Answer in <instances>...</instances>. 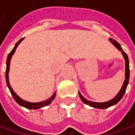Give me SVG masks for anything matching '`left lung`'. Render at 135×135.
<instances>
[{
    "label": "left lung",
    "instance_id": "8db88e82",
    "mask_svg": "<svg viewBox=\"0 0 135 135\" xmlns=\"http://www.w3.org/2000/svg\"><path fill=\"white\" fill-rule=\"evenodd\" d=\"M110 42L116 48H117L119 51H120L122 52V55H123V58L125 59V62H126V71H125V80L123 83V85H122L121 89L119 90V91L118 92L117 95L115 96L113 98H112L111 100L110 101H106V102H94V101H88L87 99H86L82 95L80 94V92L79 91V95L80 97L81 100L82 101L86 104L87 105H89L90 107H92L94 108H98V109H106L110 107L113 106L115 104H117L119 101L122 99V98L124 95L126 90V88H127L128 84V80H129V76H130V70H129V61H128V58L127 54L123 51V49H122L121 46L119 45V44L115 40L110 38L109 39Z\"/></svg>",
    "mask_w": 135,
    "mask_h": 135
}]
</instances>
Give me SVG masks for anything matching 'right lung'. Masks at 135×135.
Instances as JSON below:
<instances>
[{
  "mask_svg": "<svg viewBox=\"0 0 135 135\" xmlns=\"http://www.w3.org/2000/svg\"><path fill=\"white\" fill-rule=\"evenodd\" d=\"M24 38H22L21 40H19L18 42L16 44L14 48L13 49V50L9 53L7 56V68H6V74H5V76H6V81H7V84L8 88L11 92V95H13L14 100L16 101L18 103V104L20 106H22L27 109H29V110H37V109H40L41 107H44L45 106H47L50 104L52 103V101H53V99L55 97V95H56V91L54 92V94L52 95L49 98H48L47 100L44 101H41V102H35V103H33V102H29V101H26L22 99L19 96L13 91V89H12V87L10 86V84H9V65H10V61H11V59H12V56L14 54V52H16V49L18 47V46L19 45V44L23 40Z\"/></svg>",
  "mask_w": 135,
  "mask_h": 135,
  "instance_id": "obj_1",
  "label": "right lung"
}]
</instances>
